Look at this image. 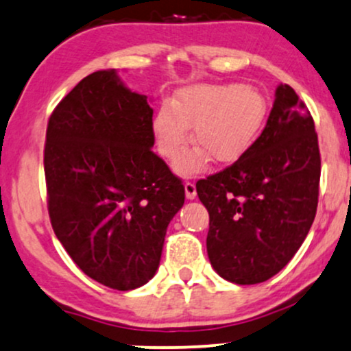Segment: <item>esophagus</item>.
Segmentation results:
<instances>
[{"label":"esophagus","mask_w":351,"mask_h":351,"mask_svg":"<svg viewBox=\"0 0 351 351\" xmlns=\"http://www.w3.org/2000/svg\"><path fill=\"white\" fill-rule=\"evenodd\" d=\"M185 187V197H187L189 200H193L197 197V189H195V184L193 182H185L184 184Z\"/></svg>","instance_id":"esophagus-1"}]
</instances>
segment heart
<instances>
[{
    "instance_id": "1",
    "label": "heart",
    "mask_w": 351,
    "mask_h": 351,
    "mask_svg": "<svg viewBox=\"0 0 351 351\" xmlns=\"http://www.w3.org/2000/svg\"><path fill=\"white\" fill-rule=\"evenodd\" d=\"M266 117L265 97L248 85L200 84L182 88L174 103H164L152 121L158 149L166 159L180 154L193 126V141L204 149L180 156L176 171L193 176L213 162L238 159L261 130Z\"/></svg>"
}]
</instances>
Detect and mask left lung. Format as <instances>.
Instances as JSON below:
<instances>
[{
	"mask_svg": "<svg viewBox=\"0 0 351 351\" xmlns=\"http://www.w3.org/2000/svg\"><path fill=\"white\" fill-rule=\"evenodd\" d=\"M319 182L314 119L294 88L281 84L256 141L232 166L197 182L210 215L213 269L234 284L265 282L278 274L314 223Z\"/></svg>",
	"mask_w": 351,
	"mask_h": 351,
	"instance_id": "8db88e82",
	"label": "left lung"
}]
</instances>
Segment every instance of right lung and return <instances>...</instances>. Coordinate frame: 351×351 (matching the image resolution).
Instances as JSON below:
<instances>
[{
  "mask_svg": "<svg viewBox=\"0 0 351 351\" xmlns=\"http://www.w3.org/2000/svg\"><path fill=\"white\" fill-rule=\"evenodd\" d=\"M152 108L117 70L73 86L49 118L44 171L49 217L69 256L93 281L141 287L159 267L185 189L152 152Z\"/></svg>",
  "mask_w": 351,
  "mask_h": 351,
  "instance_id": "obj_1",
  "label": "right lung"
}]
</instances>
